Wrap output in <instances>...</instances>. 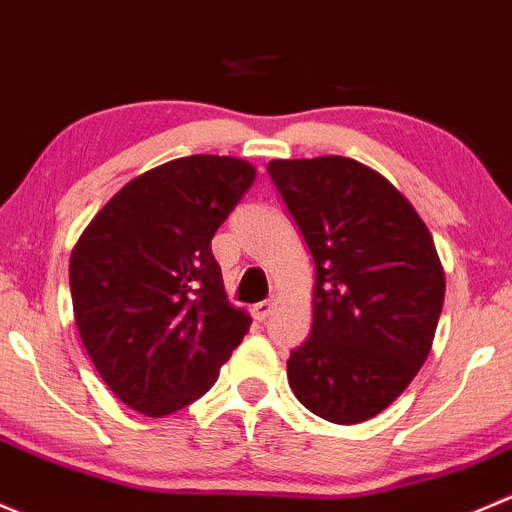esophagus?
Wrapping results in <instances>:
<instances>
[{"label":"esophagus","instance_id":"34e87169","mask_svg":"<svg viewBox=\"0 0 512 512\" xmlns=\"http://www.w3.org/2000/svg\"><path fill=\"white\" fill-rule=\"evenodd\" d=\"M273 305H276V298L271 295V298H266L263 303H256L254 308H251V315H254L256 320H266L268 315L273 313Z\"/></svg>","mask_w":512,"mask_h":512}]
</instances>
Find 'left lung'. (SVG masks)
<instances>
[{
    "label": "left lung",
    "mask_w": 512,
    "mask_h": 512,
    "mask_svg": "<svg viewBox=\"0 0 512 512\" xmlns=\"http://www.w3.org/2000/svg\"><path fill=\"white\" fill-rule=\"evenodd\" d=\"M315 263L313 330L288 360L305 409L360 424L389 407L429 357L446 276L407 197L372 167L340 155L271 160Z\"/></svg>",
    "instance_id": "left-lung-1"
}]
</instances>
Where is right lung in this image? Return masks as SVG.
<instances>
[{"label": "right lung", "instance_id": "right-lung-1", "mask_svg": "<svg viewBox=\"0 0 512 512\" xmlns=\"http://www.w3.org/2000/svg\"><path fill=\"white\" fill-rule=\"evenodd\" d=\"M254 177L239 157L170 160L130 179L73 246V320L125 407L179 412L244 340L251 315L226 298L212 239Z\"/></svg>", "mask_w": 512, "mask_h": 512}]
</instances>
